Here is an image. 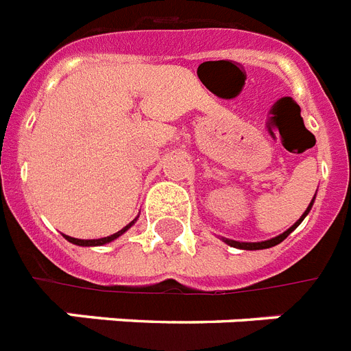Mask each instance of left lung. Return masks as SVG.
I'll list each match as a JSON object with an SVG mask.
<instances>
[{
  "mask_svg": "<svg viewBox=\"0 0 351 351\" xmlns=\"http://www.w3.org/2000/svg\"><path fill=\"white\" fill-rule=\"evenodd\" d=\"M313 200H315V197H313ZM313 200H311L310 206H308V209H306L304 213H302V217H300V219L297 220V222H295V224L291 226L289 230H286L282 234H278V237H275V239L264 240V242H239V240H230V239H222V240H224L226 244L233 245V247H239V250H266V247H273V245L280 244V242H282V240L286 239V237H288V234L291 233V231H293L295 228H297V226H299L300 222H302V220H304V217L308 213H310L311 206H313Z\"/></svg>",
  "mask_w": 351,
  "mask_h": 351,
  "instance_id": "left-lung-1",
  "label": "left lung"
}]
</instances>
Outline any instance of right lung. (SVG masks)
<instances>
[{"instance_id": "right-lung-1", "label": "right lung", "mask_w": 351, "mask_h": 351, "mask_svg": "<svg viewBox=\"0 0 351 351\" xmlns=\"http://www.w3.org/2000/svg\"><path fill=\"white\" fill-rule=\"evenodd\" d=\"M134 222H136V219L132 220V222H129V224H127L125 228H123V230H120V231H118V233H114V234H109V237H104V239H95V240H82V239H74V237H67V234H65V239H67L69 242H73V244H76V245H104V244H107V242H112V240H114V239H118V237H120V234H123V233H125V231L129 230V228H131V226L134 224Z\"/></svg>"}]
</instances>
